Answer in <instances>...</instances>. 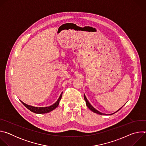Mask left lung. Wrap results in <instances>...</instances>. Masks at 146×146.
Segmentation results:
<instances>
[{"label": "left lung", "instance_id": "1", "mask_svg": "<svg viewBox=\"0 0 146 146\" xmlns=\"http://www.w3.org/2000/svg\"><path fill=\"white\" fill-rule=\"evenodd\" d=\"M84 100H85V101H86V105H87V106L92 111H93V112H94V113H97V114H100V115H108V114H105V113H100V111H99L98 110H97L96 109H95L90 104V103L89 102V101L88 100V99H87V98H86V95H85V94H84ZM126 104V103H125ZM123 105V106H124ZM122 106V107H123ZM122 108H121L120 109H119L117 111H116L115 112H114V113H112V114H109V115H111V114H114V113H115L116 112H117L118 111H119Z\"/></svg>", "mask_w": 146, "mask_h": 146}]
</instances>
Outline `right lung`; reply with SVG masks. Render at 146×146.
Returning a JSON list of instances; mask_svg holds the SVG:
<instances>
[{"label": "right lung", "instance_id": "add662e5", "mask_svg": "<svg viewBox=\"0 0 146 146\" xmlns=\"http://www.w3.org/2000/svg\"><path fill=\"white\" fill-rule=\"evenodd\" d=\"M62 92L58 98V99L57 100V101L54 103L53 105L50 106H48V107H35V106H31V105H27V104L24 103L23 101L20 100L21 102L23 103V105L28 109H29L30 111H31L33 113H36V114H45V113H48L51 111H52L53 110H54L55 109H56L59 104V102L61 99V98H62Z\"/></svg>", "mask_w": 146, "mask_h": 146}]
</instances>
